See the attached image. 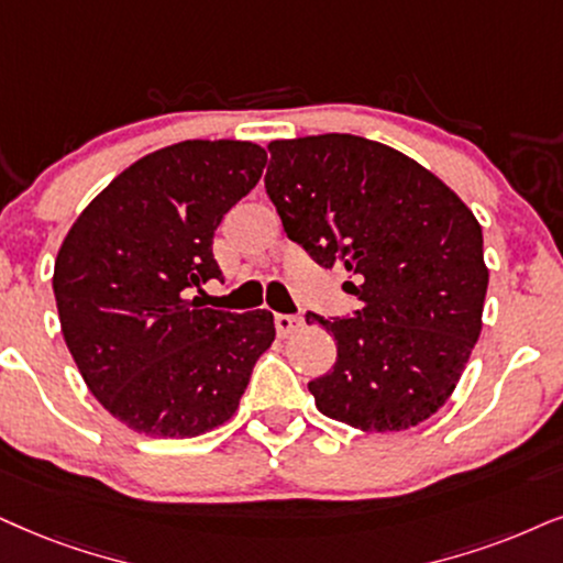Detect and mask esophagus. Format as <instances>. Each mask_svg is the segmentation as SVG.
<instances>
[{"instance_id": "1", "label": "esophagus", "mask_w": 563, "mask_h": 563, "mask_svg": "<svg viewBox=\"0 0 563 563\" xmlns=\"http://www.w3.org/2000/svg\"><path fill=\"white\" fill-rule=\"evenodd\" d=\"M301 324H303V319L296 317V314H275L277 334H290L294 330H298Z\"/></svg>"}]
</instances>
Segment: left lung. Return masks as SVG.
I'll list each match as a JSON object with an SVG mask.
<instances>
[{
  "label": "left lung",
  "instance_id": "8db88e82",
  "mask_svg": "<svg viewBox=\"0 0 563 563\" xmlns=\"http://www.w3.org/2000/svg\"><path fill=\"white\" fill-rule=\"evenodd\" d=\"M265 189L288 239L343 267L361 309L306 311L338 343L309 382L327 418L402 431L437 412L481 334L488 269L478 220L431 170L355 134L269 142Z\"/></svg>",
  "mask_w": 563,
  "mask_h": 563
}]
</instances>
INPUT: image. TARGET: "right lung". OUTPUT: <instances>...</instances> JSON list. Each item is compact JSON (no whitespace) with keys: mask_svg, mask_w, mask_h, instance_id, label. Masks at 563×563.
Returning <instances> with one entry per match:
<instances>
[{"mask_svg":"<svg viewBox=\"0 0 563 563\" xmlns=\"http://www.w3.org/2000/svg\"><path fill=\"white\" fill-rule=\"evenodd\" d=\"M254 142L187 140L113 179L56 254L54 296L69 353L113 418L153 439H187L236 412L273 345L265 309L220 311L191 296L223 280L212 236L257 187Z\"/></svg>","mask_w":563,"mask_h":563,"instance_id":"right-lung-1","label":"right lung"}]
</instances>
